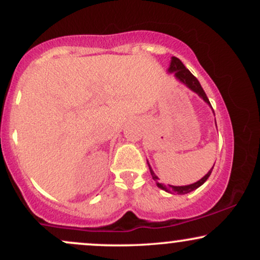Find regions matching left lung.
Wrapping results in <instances>:
<instances>
[{
    "instance_id": "1",
    "label": "left lung",
    "mask_w": 260,
    "mask_h": 260,
    "mask_svg": "<svg viewBox=\"0 0 260 260\" xmlns=\"http://www.w3.org/2000/svg\"><path fill=\"white\" fill-rule=\"evenodd\" d=\"M168 72L169 73H174L175 74V78L177 79L178 82L181 83V84H183L184 86H187V88L189 89V90H192L193 92H196V94H198V96L202 98V99L204 100L205 103H207L208 105L211 107L210 101H209L207 94H205V91L203 90L201 83H199L198 79H197L196 77L193 76V74L190 73L186 67H184V64L182 63L180 58L174 57V56H172L171 61H170V66H169ZM211 110H213V107H211ZM213 112H214V110H213ZM147 162H148V160H147ZM148 166H149V170H150L151 177H153V180L156 182V186L159 187L160 189L165 190V192L171 193V194H187V193L192 192V190H194V189H197V188H199L203 183H204L205 181L208 180L209 176H210L211 171H213V169H214V166H213V168L209 170L208 174L205 175L204 177H202L201 180L194 182V183L187 184V186H172V184L165 186V184H164V183H160L159 177H157V176L155 175V172L153 171V169H151L150 164H149V162H148Z\"/></svg>"
}]
</instances>
